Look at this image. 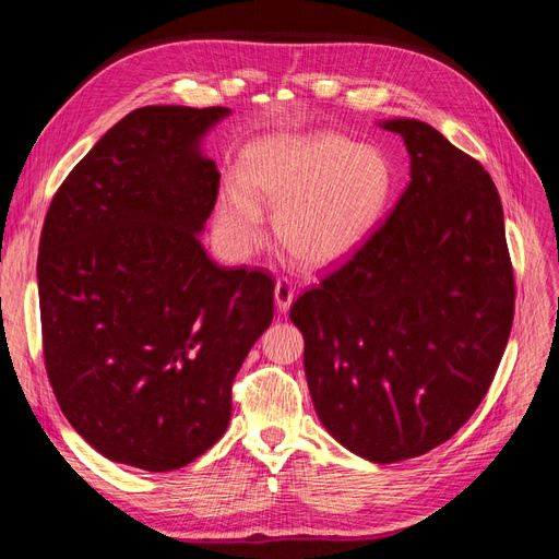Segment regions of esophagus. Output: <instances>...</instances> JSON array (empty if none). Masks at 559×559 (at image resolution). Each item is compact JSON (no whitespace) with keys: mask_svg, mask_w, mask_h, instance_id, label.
<instances>
[{"mask_svg":"<svg viewBox=\"0 0 559 559\" xmlns=\"http://www.w3.org/2000/svg\"><path fill=\"white\" fill-rule=\"evenodd\" d=\"M294 302V286L286 282V280H280L275 284V306L280 312H289Z\"/></svg>","mask_w":559,"mask_h":559,"instance_id":"obj_1","label":"esophagus"}]
</instances>
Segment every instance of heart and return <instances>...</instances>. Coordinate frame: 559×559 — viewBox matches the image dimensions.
I'll return each mask as SVG.
<instances>
[{
	"instance_id": "heart-1",
	"label": "heart",
	"mask_w": 559,
	"mask_h": 559,
	"mask_svg": "<svg viewBox=\"0 0 559 559\" xmlns=\"http://www.w3.org/2000/svg\"><path fill=\"white\" fill-rule=\"evenodd\" d=\"M240 177L218 191L224 242L238 253L257 249L265 238L261 207L277 210V242L306 270L352 259L376 235L394 193L392 163L380 148L326 130L253 142Z\"/></svg>"
}]
</instances>
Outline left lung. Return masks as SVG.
I'll return each mask as SVG.
<instances>
[{
	"instance_id": "1",
	"label": "left lung",
	"mask_w": 559,
	"mask_h": 559,
	"mask_svg": "<svg viewBox=\"0 0 559 559\" xmlns=\"http://www.w3.org/2000/svg\"><path fill=\"white\" fill-rule=\"evenodd\" d=\"M411 183L380 230L292 306L324 429L376 464L419 456L478 408L509 343L515 286L495 181L417 118H386Z\"/></svg>"
}]
</instances>
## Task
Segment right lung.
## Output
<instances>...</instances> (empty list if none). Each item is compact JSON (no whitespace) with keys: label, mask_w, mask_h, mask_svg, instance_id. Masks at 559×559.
I'll use <instances>...</instances> for the list:
<instances>
[{"label":"right lung","mask_w":559,"mask_h":559,"mask_svg":"<svg viewBox=\"0 0 559 559\" xmlns=\"http://www.w3.org/2000/svg\"><path fill=\"white\" fill-rule=\"evenodd\" d=\"M226 107H142L97 140L50 202L37 261L46 373L107 460L175 471L230 419V386L273 321L275 284L214 263L218 193L202 142Z\"/></svg>","instance_id":"obj_1"}]
</instances>
